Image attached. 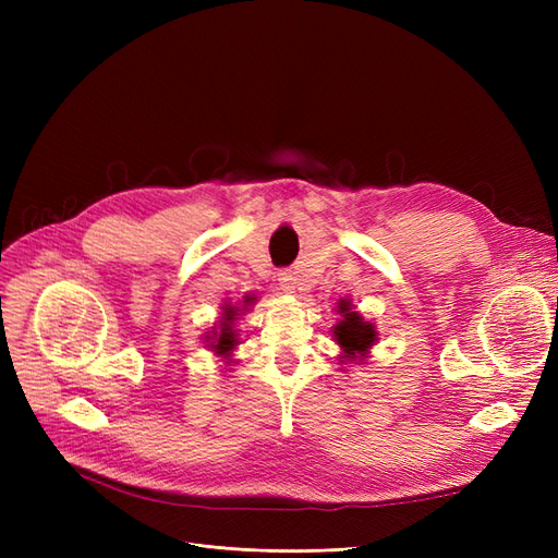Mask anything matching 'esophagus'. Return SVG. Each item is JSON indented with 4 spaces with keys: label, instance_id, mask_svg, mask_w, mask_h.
<instances>
[{
    "label": "esophagus",
    "instance_id": "obj_1",
    "mask_svg": "<svg viewBox=\"0 0 558 558\" xmlns=\"http://www.w3.org/2000/svg\"><path fill=\"white\" fill-rule=\"evenodd\" d=\"M279 291L281 293H295L298 289V279H295V272H291V269H283V272H279Z\"/></svg>",
    "mask_w": 558,
    "mask_h": 558
}]
</instances>
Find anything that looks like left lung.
<instances>
[{
	"label": "left lung",
	"mask_w": 558,
	"mask_h": 558,
	"mask_svg": "<svg viewBox=\"0 0 558 558\" xmlns=\"http://www.w3.org/2000/svg\"><path fill=\"white\" fill-rule=\"evenodd\" d=\"M337 312L342 314L340 324L332 328L335 332V342L340 344L344 361H356L369 351V347L377 340V330L375 326L365 320L359 312H353V305L349 300H340L337 305Z\"/></svg>",
	"instance_id": "left-lung-1"
}]
</instances>
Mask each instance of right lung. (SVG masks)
<instances>
[{
	"label": "right lung",
	"instance_id": "1",
	"mask_svg": "<svg viewBox=\"0 0 558 558\" xmlns=\"http://www.w3.org/2000/svg\"><path fill=\"white\" fill-rule=\"evenodd\" d=\"M251 305V298H246L244 300V310ZM238 312H242V310H238V307H226V312H223V318H221V332H214V337H211V351H216L218 356H230V351L238 347V337H234V330H232V320L238 318Z\"/></svg>",
	"mask_w": 558,
	"mask_h": 558
}]
</instances>
